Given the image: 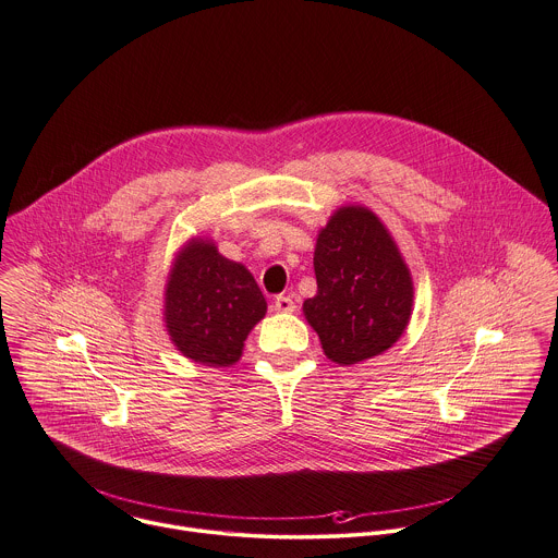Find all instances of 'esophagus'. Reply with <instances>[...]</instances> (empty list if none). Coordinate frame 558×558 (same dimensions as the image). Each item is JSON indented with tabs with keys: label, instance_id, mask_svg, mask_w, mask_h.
Listing matches in <instances>:
<instances>
[{
	"label": "esophagus",
	"instance_id": "34e87169",
	"mask_svg": "<svg viewBox=\"0 0 558 558\" xmlns=\"http://www.w3.org/2000/svg\"><path fill=\"white\" fill-rule=\"evenodd\" d=\"M276 313H293L295 311V302H293V298H289V295H278L276 300H274V306H271Z\"/></svg>",
	"mask_w": 558,
	"mask_h": 558
}]
</instances>
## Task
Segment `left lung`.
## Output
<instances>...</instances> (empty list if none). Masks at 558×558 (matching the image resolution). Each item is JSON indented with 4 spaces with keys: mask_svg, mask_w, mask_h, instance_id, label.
Returning a JSON list of instances; mask_svg holds the SVG:
<instances>
[{
    "mask_svg": "<svg viewBox=\"0 0 558 558\" xmlns=\"http://www.w3.org/2000/svg\"><path fill=\"white\" fill-rule=\"evenodd\" d=\"M313 265L317 293L302 311L332 363H363L404 335L413 315V276L374 210L361 204L337 208L317 234Z\"/></svg>",
    "mask_w": 558,
    "mask_h": 558,
    "instance_id": "obj_1",
    "label": "left lung"
}]
</instances>
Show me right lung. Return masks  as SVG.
<instances>
[{
	"mask_svg": "<svg viewBox=\"0 0 558 558\" xmlns=\"http://www.w3.org/2000/svg\"><path fill=\"white\" fill-rule=\"evenodd\" d=\"M265 313L267 302L254 276L219 254L213 239L193 236L175 252L162 319L182 356L210 367L234 365Z\"/></svg>",
	"mask_w": 558,
	"mask_h": 558,
	"instance_id": "right-lung-1",
	"label": "right lung"
}]
</instances>
